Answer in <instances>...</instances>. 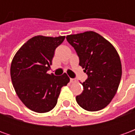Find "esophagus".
<instances>
[{
    "mask_svg": "<svg viewBox=\"0 0 135 135\" xmlns=\"http://www.w3.org/2000/svg\"><path fill=\"white\" fill-rule=\"evenodd\" d=\"M70 82H71V83H74V82H76V79H73V78H70Z\"/></svg>",
    "mask_w": 135,
    "mask_h": 135,
    "instance_id": "1",
    "label": "esophagus"
}]
</instances>
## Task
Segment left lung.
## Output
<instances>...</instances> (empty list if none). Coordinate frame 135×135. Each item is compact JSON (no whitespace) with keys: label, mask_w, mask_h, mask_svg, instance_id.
<instances>
[{"label":"left lung","mask_w":135,"mask_h":135,"mask_svg":"<svg viewBox=\"0 0 135 135\" xmlns=\"http://www.w3.org/2000/svg\"><path fill=\"white\" fill-rule=\"evenodd\" d=\"M66 40L88 74L76 102L88 111L101 110L110 103L119 88L122 73L119 54L109 42L93 31L67 35Z\"/></svg>","instance_id":"8db88e82"}]
</instances>
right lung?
<instances>
[{
	"label": "right lung",
	"mask_w": 135,
	"mask_h": 135,
	"mask_svg": "<svg viewBox=\"0 0 135 135\" xmlns=\"http://www.w3.org/2000/svg\"><path fill=\"white\" fill-rule=\"evenodd\" d=\"M65 36H35L20 47L11 65V77L19 99L37 113H46L56 106L62 87L69 82L61 76L47 74L56 47Z\"/></svg>",
	"instance_id": "add662e5"
}]
</instances>
